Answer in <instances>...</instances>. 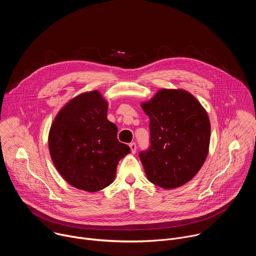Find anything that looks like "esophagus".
Returning <instances> with one entry per match:
<instances>
[{"label": "esophagus", "mask_w": 256, "mask_h": 256, "mask_svg": "<svg viewBox=\"0 0 256 256\" xmlns=\"http://www.w3.org/2000/svg\"><path fill=\"white\" fill-rule=\"evenodd\" d=\"M130 151H132V154H134L136 153V142H130Z\"/></svg>", "instance_id": "1"}]
</instances>
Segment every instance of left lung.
Instances as JSON below:
<instances>
[{
  "label": "left lung",
  "instance_id": "obj_1",
  "mask_svg": "<svg viewBox=\"0 0 256 256\" xmlns=\"http://www.w3.org/2000/svg\"><path fill=\"white\" fill-rule=\"evenodd\" d=\"M142 107L150 118V147L138 154L147 178L164 190L186 184L208 156L206 112L194 95L180 89H161Z\"/></svg>",
  "mask_w": 256,
  "mask_h": 256
}]
</instances>
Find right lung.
Instances as JSON below:
<instances>
[{
  "label": "right lung",
  "instance_id": "add662e5",
  "mask_svg": "<svg viewBox=\"0 0 256 256\" xmlns=\"http://www.w3.org/2000/svg\"><path fill=\"white\" fill-rule=\"evenodd\" d=\"M108 104L98 91L68 101L48 134L52 160L68 184L95 192L112 184L120 159L130 153L118 142V128L107 120Z\"/></svg>",
  "mask_w": 256,
  "mask_h": 256
}]
</instances>
